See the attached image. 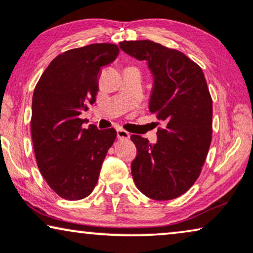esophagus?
<instances>
[{
    "label": "esophagus",
    "instance_id": "1",
    "mask_svg": "<svg viewBox=\"0 0 253 253\" xmlns=\"http://www.w3.org/2000/svg\"><path fill=\"white\" fill-rule=\"evenodd\" d=\"M117 138H119V139H122V140H127L130 138V133L126 132V130L119 129L117 130Z\"/></svg>",
    "mask_w": 253,
    "mask_h": 253
}]
</instances>
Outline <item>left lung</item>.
I'll list each match as a JSON object with an SVG mask.
<instances>
[{"label": "left lung", "mask_w": 253, "mask_h": 253, "mask_svg": "<svg viewBox=\"0 0 253 253\" xmlns=\"http://www.w3.org/2000/svg\"><path fill=\"white\" fill-rule=\"evenodd\" d=\"M120 47L147 61L154 77L150 112L166 124L154 145L131 136L137 147L131 164L134 184L151 199H175L199 177L212 141L213 103L205 76L186 55L154 41H122Z\"/></svg>", "instance_id": "left-lung-1"}]
</instances>
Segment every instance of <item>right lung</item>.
<instances>
[{
	"label": "right lung",
	"mask_w": 253,
	"mask_h": 253,
	"mask_svg": "<svg viewBox=\"0 0 253 253\" xmlns=\"http://www.w3.org/2000/svg\"><path fill=\"white\" fill-rule=\"evenodd\" d=\"M119 47L92 43L64 51L48 65L32 99V134L38 168L62 198L91 195L116 130L83 129L82 112L95 102L101 69L115 60Z\"/></svg>",
	"instance_id": "add662e5"
}]
</instances>
